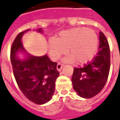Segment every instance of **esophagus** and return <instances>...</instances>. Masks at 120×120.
Listing matches in <instances>:
<instances>
[{
	"label": "esophagus",
	"instance_id": "34e87169",
	"mask_svg": "<svg viewBox=\"0 0 120 120\" xmlns=\"http://www.w3.org/2000/svg\"><path fill=\"white\" fill-rule=\"evenodd\" d=\"M63 67H64V65L62 64L61 63H58L57 64V66H56V69L58 71H60L63 68Z\"/></svg>",
	"mask_w": 120,
	"mask_h": 120
}]
</instances>
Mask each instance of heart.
<instances>
[{
    "mask_svg": "<svg viewBox=\"0 0 120 120\" xmlns=\"http://www.w3.org/2000/svg\"><path fill=\"white\" fill-rule=\"evenodd\" d=\"M97 49L98 36L96 32L85 27L61 31L55 39H50L48 42L49 54L52 60H58L68 51L71 55L65 58V62H77L80 65L86 64L94 60Z\"/></svg>",
    "mask_w": 120,
    "mask_h": 120,
    "instance_id": "obj_1",
    "label": "heart"
}]
</instances>
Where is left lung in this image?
<instances>
[{"mask_svg": "<svg viewBox=\"0 0 120 120\" xmlns=\"http://www.w3.org/2000/svg\"><path fill=\"white\" fill-rule=\"evenodd\" d=\"M98 53L92 62L83 67L74 68L72 82L74 90L82 98L95 96L107 82L110 69L109 43L102 32H99Z\"/></svg>", "mask_w": 120, "mask_h": 120, "instance_id": "obj_1", "label": "left lung"}]
</instances>
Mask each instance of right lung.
Masks as SVG:
<instances>
[{
	"label": "right lung",
	"instance_id": "right-lung-1",
	"mask_svg": "<svg viewBox=\"0 0 120 120\" xmlns=\"http://www.w3.org/2000/svg\"><path fill=\"white\" fill-rule=\"evenodd\" d=\"M29 30L20 32L14 40L11 49V62L16 81L24 95L35 104H43L53 96L59 72L57 63L51 61L47 55L35 56L27 54L24 60L18 57V52H26L21 40ZM37 30L42 32V28Z\"/></svg>",
	"mask_w": 120,
	"mask_h": 120
}]
</instances>
